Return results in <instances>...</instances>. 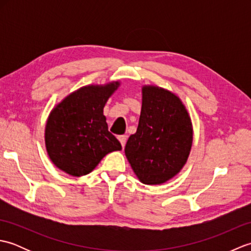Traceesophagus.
I'll return each mask as SVG.
<instances>
[{
	"instance_id": "34e87169",
	"label": "esophagus",
	"mask_w": 251,
	"mask_h": 251,
	"mask_svg": "<svg viewBox=\"0 0 251 251\" xmlns=\"http://www.w3.org/2000/svg\"><path fill=\"white\" fill-rule=\"evenodd\" d=\"M119 140H120V142H121L122 147L124 148V147H125V145H126V141H127V136H125V135L119 136Z\"/></svg>"
}]
</instances>
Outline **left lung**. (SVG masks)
Here are the masks:
<instances>
[{
	"label": "left lung",
	"mask_w": 251,
	"mask_h": 251,
	"mask_svg": "<svg viewBox=\"0 0 251 251\" xmlns=\"http://www.w3.org/2000/svg\"><path fill=\"white\" fill-rule=\"evenodd\" d=\"M137 131L127 140L125 155L140 182L156 185L178 175L188 161L193 125L177 95L157 85H143Z\"/></svg>",
	"instance_id": "8db88e82"
}]
</instances>
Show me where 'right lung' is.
<instances>
[{
    "label": "right lung",
    "mask_w": 251,
    "mask_h": 251,
    "mask_svg": "<svg viewBox=\"0 0 251 251\" xmlns=\"http://www.w3.org/2000/svg\"><path fill=\"white\" fill-rule=\"evenodd\" d=\"M120 85V81L86 85L51 109L44 138L47 154L57 168L81 177L92 173L108 153L122 150L103 115L106 101Z\"/></svg>",
    "instance_id": "1"
}]
</instances>
